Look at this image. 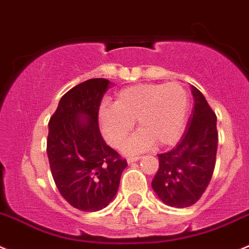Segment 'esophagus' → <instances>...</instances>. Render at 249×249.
I'll list each match as a JSON object with an SVG mask.
<instances>
[{
	"label": "esophagus",
	"instance_id": "esophagus-1",
	"mask_svg": "<svg viewBox=\"0 0 249 249\" xmlns=\"http://www.w3.org/2000/svg\"><path fill=\"white\" fill-rule=\"evenodd\" d=\"M139 159H141V157L140 156H131L127 158V163H132V161H137Z\"/></svg>",
	"mask_w": 249,
	"mask_h": 249
}]
</instances>
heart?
<instances>
[{"instance_id": "b5f03b06", "label": "heart", "mask_w": 249, "mask_h": 249, "mask_svg": "<svg viewBox=\"0 0 249 249\" xmlns=\"http://www.w3.org/2000/svg\"><path fill=\"white\" fill-rule=\"evenodd\" d=\"M187 110L189 95L180 84H142L120 91L114 106H101L98 120L103 135L114 147L122 146L137 120L141 131L125 147L137 152L154 142L161 147L175 143L185 127Z\"/></svg>"}]
</instances>
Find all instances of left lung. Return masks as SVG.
I'll return each instance as SVG.
<instances>
[{"mask_svg":"<svg viewBox=\"0 0 249 249\" xmlns=\"http://www.w3.org/2000/svg\"><path fill=\"white\" fill-rule=\"evenodd\" d=\"M195 106L180 142L158 154L152 189L165 204L186 208L196 203L211 182L218 149L216 115L201 91L191 86Z\"/></svg>","mask_w":249,"mask_h":249,"instance_id":"obj_1","label":"left lung"}]
</instances>
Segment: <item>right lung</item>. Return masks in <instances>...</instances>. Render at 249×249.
<instances>
[{
    "label": "right lung",
    "mask_w": 249,
    "mask_h": 249,
    "mask_svg": "<svg viewBox=\"0 0 249 249\" xmlns=\"http://www.w3.org/2000/svg\"><path fill=\"white\" fill-rule=\"evenodd\" d=\"M109 80L90 79L60 98L48 122L47 156L58 191L74 208L97 212L119 189L126 159L101 135L98 109Z\"/></svg>",
    "instance_id": "add662e5"
}]
</instances>
